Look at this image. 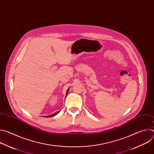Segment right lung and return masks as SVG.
<instances>
[{
  "mask_svg": "<svg viewBox=\"0 0 154 154\" xmlns=\"http://www.w3.org/2000/svg\"><path fill=\"white\" fill-rule=\"evenodd\" d=\"M68 91H69V88H68V91H67V92H66V96H67V94H68ZM59 112H57V113H54V114H52V115H51L47 116H45V117H46V118H51V117H53V116H55V115H57Z\"/></svg>",
  "mask_w": 154,
  "mask_h": 154,
  "instance_id": "obj_1",
  "label": "right lung"
}]
</instances>
